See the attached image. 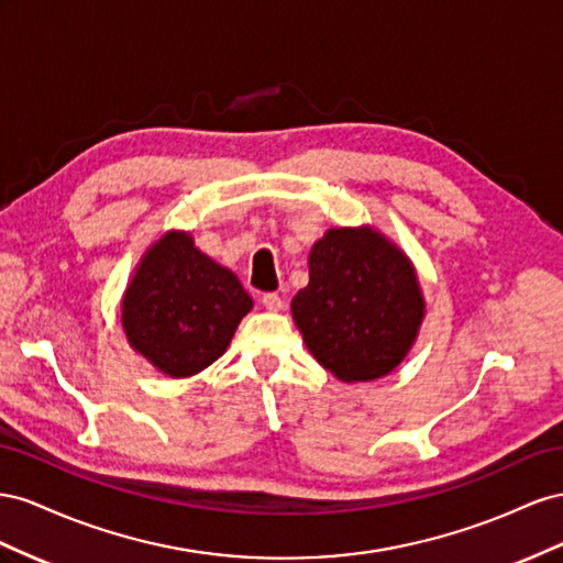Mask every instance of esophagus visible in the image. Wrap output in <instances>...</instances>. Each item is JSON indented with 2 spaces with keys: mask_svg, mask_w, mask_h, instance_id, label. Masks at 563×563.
I'll return each instance as SVG.
<instances>
[{
  "mask_svg": "<svg viewBox=\"0 0 563 563\" xmlns=\"http://www.w3.org/2000/svg\"><path fill=\"white\" fill-rule=\"evenodd\" d=\"M262 303L268 311H283L285 309V299L278 292H266L262 297Z\"/></svg>",
  "mask_w": 563,
  "mask_h": 563,
  "instance_id": "obj_1",
  "label": "esophagus"
}]
</instances>
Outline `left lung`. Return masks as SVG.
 <instances>
[{
    "mask_svg": "<svg viewBox=\"0 0 563 563\" xmlns=\"http://www.w3.org/2000/svg\"><path fill=\"white\" fill-rule=\"evenodd\" d=\"M424 299L406 254L361 229L328 231L309 254L292 318L313 358L344 382L391 373L408 353Z\"/></svg>",
    "mask_w": 563,
    "mask_h": 563,
    "instance_id": "obj_1",
    "label": "left lung"
}]
</instances>
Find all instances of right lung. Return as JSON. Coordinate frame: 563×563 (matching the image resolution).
<instances>
[{
	"instance_id": "obj_1",
	"label": "right lung",
	"mask_w": 563,
	"mask_h": 563,
	"mask_svg": "<svg viewBox=\"0 0 563 563\" xmlns=\"http://www.w3.org/2000/svg\"><path fill=\"white\" fill-rule=\"evenodd\" d=\"M250 309V295L229 268L196 250L190 235L167 233L126 287L122 328L157 371L188 377L227 351Z\"/></svg>"
}]
</instances>
